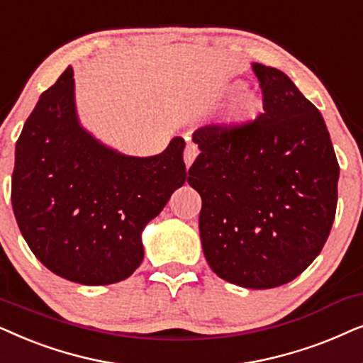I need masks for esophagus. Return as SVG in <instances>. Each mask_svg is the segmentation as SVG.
Wrapping results in <instances>:
<instances>
[{
    "label": "esophagus",
    "instance_id": "obj_1",
    "mask_svg": "<svg viewBox=\"0 0 363 363\" xmlns=\"http://www.w3.org/2000/svg\"><path fill=\"white\" fill-rule=\"evenodd\" d=\"M197 154H199V149H197L196 144H187L186 146V151H184V162H186V167L189 169L192 166V162H194V159L197 157Z\"/></svg>",
    "mask_w": 363,
    "mask_h": 363
}]
</instances>
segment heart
Masks as SVG:
<instances>
[{
    "instance_id": "obj_1",
    "label": "heart",
    "mask_w": 363,
    "mask_h": 363,
    "mask_svg": "<svg viewBox=\"0 0 363 363\" xmlns=\"http://www.w3.org/2000/svg\"><path fill=\"white\" fill-rule=\"evenodd\" d=\"M240 83L234 84V89L240 88ZM262 111V99L259 98L257 93L254 91H242L238 98H235L234 104H232L229 118H227V123L230 125H242L247 124L250 121H254Z\"/></svg>"
}]
</instances>
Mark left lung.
I'll return each mask as SVG.
<instances>
[{
  "label": "left lung",
  "mask_w": 363,
  "mask_h": 363,
  "mask_svg": "<svg viewBox=\"0 0 363 363\" xmlns=\"http://www.w3.org/2000/svg\"><path fill=\"white\" fill-rule=\"evenodd\" d=\"M264 94L254 123L206 125L189 169L201 194L199 234L209 267L245 289H272L320 254L337 209L340 167L318 109L286 72L252 62Z\"/></svg>",
  "instance_id": "obj_1"
}]
</instances>
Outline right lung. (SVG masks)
Wrapping results in <instances>:
<instances>
[{"label": "right lung", "instance_id": "right-lung-1", "mask_svg": "<svg viewBox=\"0 0 363 363\" xmlns=\"http://www.w3.org/2000/svg\"><path fill=\"white\" fill-rule=\"evenodd\" d=\"M72 67L40 96L14 149L11 202L24 240L60 277L83 286L128 279L143 230L186 182V143L128 156L79 123Z\"/></svg>", "mask_w": 363, "mask_h": 363}]
</instances>
